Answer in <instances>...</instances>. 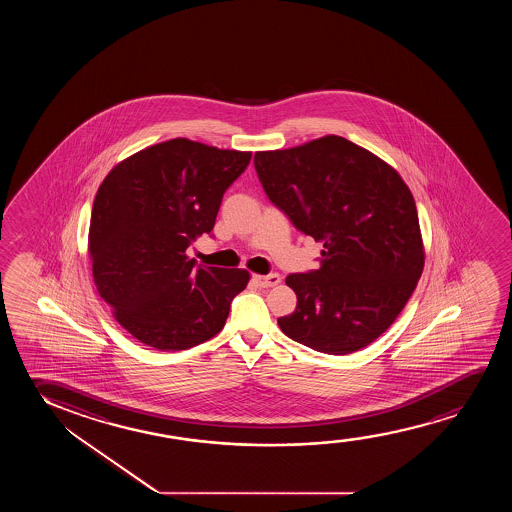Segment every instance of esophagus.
Here are the masks:
<instances>
[{"label": "esophagus", "mask_w": 512, "mask_h": 512, "mask_svg": "<svg viewBox=\"0 0 512 512\" xmlns=\"http://www.w3.org/2000/svg\"><path fill=\"white\" fill-rule=\"evenodd\" d=\"M253 281L259 285L260 288H269L276 287L278 283H280L281 278L280 274H267V276H260V274H255L253 276Z\"/></svg>", "instance_id": "obj_1"}]
</instances>
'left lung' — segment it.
<instances>
[{
    "label": "left lung",
    "instance_id": "left-lung-1",
    "mask_svg": "<svg viewBox=\"0 0 512 512\" xmlns=\"http://www.w3.org/2000/svg\"><path fill=\"white\" fill-rule=\"evenodd\" d=\"M267 197L299 231L322 241L315 271L288 274L290 339L329 355L376 341L418 285L425 248L413 194L378 155L327 134L299 147L255 152Z\"/></svg>",
    "mask_w": 512,
    "mask_h": 512
}]
</instances>
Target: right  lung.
Listing matches in <instances>:
<instances>
[{"label": "right lung", "instance_id": "1", "mask_svg": "<svg viewBox=\"0 0 512 512\" xmlns=\"http://www.w3.org/2000/svg\"><path fill=\"white\" fill-rule=\"evenodd\" d=\"M252 152L187 138L162 141L120 161L92 204V276L112 315L140 343L189 350L224 329L246 269L196 266L192 241L210 234L225 190Z\"/></svg>", "mask_w": 512, "mask_h": 512}]
</instances>
